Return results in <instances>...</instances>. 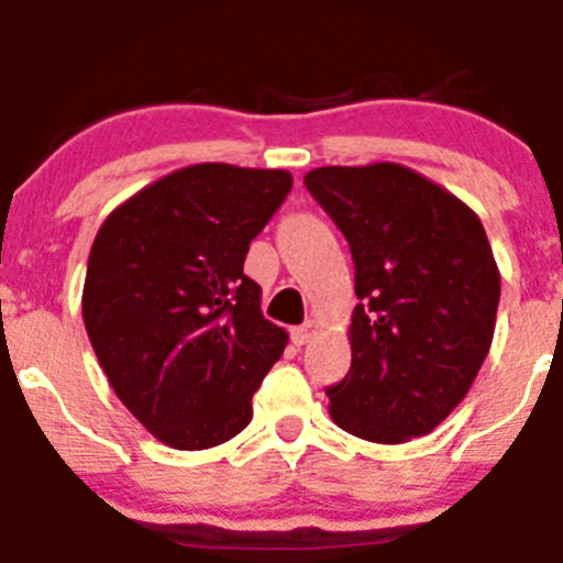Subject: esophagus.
<instances>
[{
	"label": "esophagus",
	"instance_id": "obj_1",
	"mask_svg": "<svg viewBox=\"0 0 563 563\" xmlns=\"http://www.w3.org/2000/svg\"><path fill=\"white\" fill-rule=\"evenodd\" d=\"M314 334H318V323H314V320H307L303 325H296V329H292V342H296V345H307V342L314 340Z\"/></svg>",
	"mask_w": 563,
	"mask_h": 563
}]
</instances>
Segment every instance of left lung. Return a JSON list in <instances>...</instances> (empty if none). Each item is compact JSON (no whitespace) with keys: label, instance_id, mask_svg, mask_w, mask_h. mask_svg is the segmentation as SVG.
Wrapping results in <instances>:
<instances>
[{"label":"left lung","instance_id":"obj_1","mask_svg":"<svg viewBox=\"0 0 563 563\" xmlns=\"http://www.w3.org/2000/svg\"><path fill=\"white\" fill-rule=\"evenodd\" d=\"M356 267L351 371L325 389L347 433L398 445L433 431L473 387L495 334L500 273L478 216L398 163L303 176Z\"/></svg>","mask_w":563,"mask_h":563}]
</instances>
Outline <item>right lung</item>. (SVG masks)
<instances>
[{
	"label": "right lung",
	"instance_id": "right-lung-1",
	"mask_svg": "<svg viewBox=\"0 0 563 563\" xmlns=\"http://www.w3.org/2000/svg\"><path fill=\"white\" fill-rule=\"evenodd\" d=\"M292 187L287 170L201 163L112 210L88 256L82 318L121 404L176 451L251 422L287 331L262 318L245 254Z\"/></svg>",
	"mask_w": 563,
	"mask_h": 563
}]
</instances>
